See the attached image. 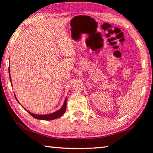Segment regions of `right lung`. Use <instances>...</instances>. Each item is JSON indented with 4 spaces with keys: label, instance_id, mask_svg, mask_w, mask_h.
I'll return each mask as SVG.
<instances>
[{
    "label": "right lung",
    "instance_id": "add662e5",
    "mask_svg": "<svg viewBox=\"0 0 153 153\" xmlns=\"http://www.w3.org/2000/svg\"><path fill=\"white\" fill-rule=\"evenodd\" d=\"M10 67H9V76H10ZM10 81H11V77H10ZM18 102V101H17ZM66 98L65 99V101H64V103L63 104V106H62L61 108L58 111L53 112V113H51V114H44V115H41V114H33V113H31L30 112L27 111L28 112V113H30V114L31 115L32 117H34V119H40V120H45V121H49V120H53V119H56L59 118L62 115L64 114V113L66 111Z\"/></svg>",
    "mask_w": 153,
    "mask_h": 153
}]
</instances>
